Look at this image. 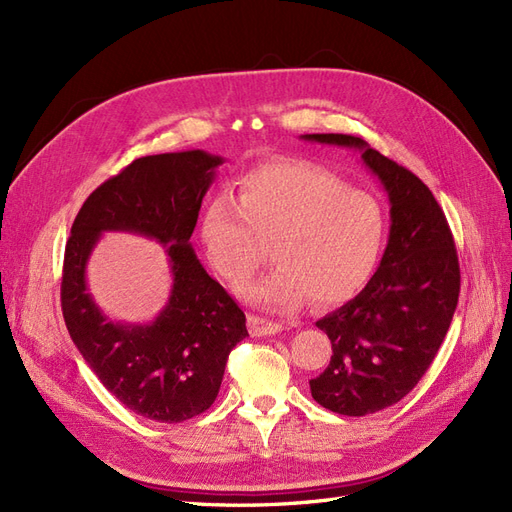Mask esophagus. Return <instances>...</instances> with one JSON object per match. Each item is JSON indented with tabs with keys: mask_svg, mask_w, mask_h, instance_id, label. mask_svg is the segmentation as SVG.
Returning a JSON list of instances; mask_svg holds the SVG:
<instances>
[{
	"mask_svg": "<svg viewBox=\"0 0 512 512\" xmlns=\"http://www.w3.org/2000/svg\"><path fill=\"white\" fill-rule=\"evenodd\" d=\"M284 327L280 322H275V320H267V318H262V316H250V331H252V335H256V337H267V335H275V333H280Z\"/></svg>",
	"mask_w": 512,
	"mask_h": 512,
	"instance_id": "34e87169",
	"label": "esophagus"
}]
</instances>
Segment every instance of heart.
I'll use <instances>...</instances> for the list:
<instances>
[{
  "label": "heart",
  "instance_id": "b5f03b06",
  "mask_svg": "<svg viewBox=\"0 0 512 512\" xmlns=\"http://www.w3.org/2000/svg\"><path fill=\"white\" fill-rule=\"evenodd\" d=\"M384 232L374 196L303 160L247 170L239 198L213 196L200 220L205 254L232 290L254 280L271 245L277 267L245 292L271 312H294L309 299L322 307L354 299L376 271Z\"/></svg>",
  "mask_w": 512,
  "mask_h": 512
}]
</instances>
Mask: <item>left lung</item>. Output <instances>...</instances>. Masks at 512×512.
<instances>
[{"mask_svg": "<svg viewBox=\"0 0 512 512\" xmlns=\"http://www.w3.org/2000/svg\"><path fill=\"white\" fill-rule=\"evenodd\" d=\"M305 141L354 147L391 200V232L380 267L352 301L316 322L331 339L329 367L309 380L322 408L365 416L404 399L444 342L459 299L453 232L431 190L408 168L352 134Z\"/></svg>", "mask_w": 512, "mask_h": 512, "instance_id": "1", "label": "left lung"}]
</instances>
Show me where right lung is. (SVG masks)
Wrapping results in <instances>:
<instances>
[{"label":"right lung","mask_w":512,"mask_h":512,"mask_svg":"<svg viewBox=\"0 0 512 512\" xmlns=\"http://www.w3.org/2000/svg\"><path fill=\"white\" fill-rule=\"evenodd\" d=\"M220 164L200 149L134 160L89 194L66 243L61 312L74 346L123 406L158 423L209 410L230 350L247 337L241 307L190 243ZM104 229L136 231L167 247L174 290L149 325L106 321L86 292L84 267Z\"/></svg>","instance_id":"1"}]
</instances>
